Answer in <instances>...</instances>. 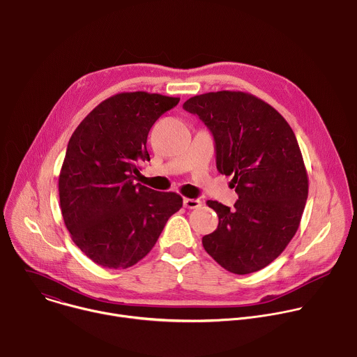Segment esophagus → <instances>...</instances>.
<instances>
[{
    "mask_svg": "<svg viewBox=\"0 0 357 357\" xmlns=\"http://www.w3.org/2000/svg\"><path fill=\"white\" fill-rule=\"evenodd\" d=\"M183 205H185V208H188V209H197V208L202 206V200L185 197V199H183Z\"/></svg>",
    "mask_w": 357,
    "mask_h": 357,
    "instance_id": "esophagus-1",
    "label": "esophagus"
}]
</instances>
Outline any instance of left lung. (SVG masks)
Listing matches in <instances>:
<instances>
[{"instance_id":"obj_1","label":"left lung","mask_w":357,"mask_h":357,"mask_svg":"<svg viewBox=\"0 0 357 357\" xmlns=\"http://www.w3.org/2000/svg\"><path fill=\"white\" fill-rule=\"evenodd\" d=\"M183 109L212 131L216 167L233 176L234 209L216 200L218 229L203 236L209 256L233 274L273 263L295 236L308 197V174L295 134L264 100L244 91L193 96Z\"/></svg>"}]
</instances>
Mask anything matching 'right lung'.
Masks as SVG:
<instances>
[{"mask_svg":"<svg viewBox=\"0 0 357 357\" xmlns=\"http://www.w3.org/2000/svg\"><path fill=\"white\" fill-rule=\"evenodd\" d=\"M179 97L124 91L94 107L72 134L59 174L61 211L75 244L96 264L128 268L182 208L175 192L134 183L149 161L146 137Z\"/></svg>","mask_w":357,"mask_h":357,"instance_id":"obj_1","label":"right lung"}]
</instances>
